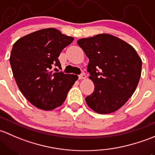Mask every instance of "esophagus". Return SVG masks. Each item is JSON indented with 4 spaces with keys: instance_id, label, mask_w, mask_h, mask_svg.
Instances as JSON below:
<instances>
[{
    "instance_id": "34e87169",
    "label": "esophagus",
    "mask_w": 155,
    "mask_h": 155,
    "mask_svg": "<svg viewBox=\"0 0 155 155\" xmlns=\"http://www.w3.org/2000/svg\"><path fill=\"white\" fill-rule=\"evenodd\" d=\"M78 78H79L80 80H82V79H86L87 78V76H86V74H84V73H83V74H81L79 76H78Z\"/></svg>"
}]
</instances>
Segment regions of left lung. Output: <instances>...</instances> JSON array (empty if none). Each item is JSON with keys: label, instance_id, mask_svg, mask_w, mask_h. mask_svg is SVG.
<instances>
[{"label": "left lung", "instance_id": "left-lung-1", "mask_svg": "<svg viewBox=\"0 0 155 155\" xmlns=\"http://www.w3.org/2000/svg\"><path fill=\"white\" fill-rule=\"evenodd\" d=\"M78 44L89 58V78L95 85L85 99L87 105L100 114L120 109L135 92L141 76L142 60L136 50L108 33L83 38Z\"/></svg>", "mask_w": 155, "mask_h": 155}]
</instances>
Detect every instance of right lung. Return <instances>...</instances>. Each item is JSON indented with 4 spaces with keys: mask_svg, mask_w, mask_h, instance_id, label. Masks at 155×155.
Here are the masks:
<instances>
[{
    "mask_svg": "<svg viewBox=\"0 0 155 155\" xmlns=\"http://www.w3.org/2000/svg\"><path fill=\"white\" fill-rule=\"evenodd\" d=\"M73 40L59 30L45 28L14 43L9 57L12 74L21 93L36 107L51 110L61 106L78 79L75 74L51 71L53 64L60 67L59 56Z\"/></svg>",
    "mask_w": 155,
    "mask_h": 155,
    "instance_id": "obj_1",
    "label": "right lung"
}]
</instances>
